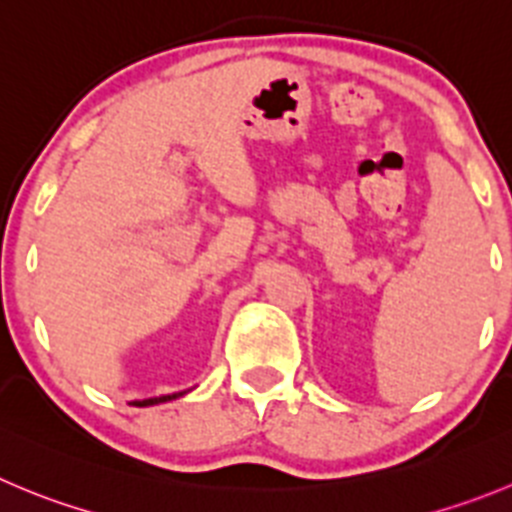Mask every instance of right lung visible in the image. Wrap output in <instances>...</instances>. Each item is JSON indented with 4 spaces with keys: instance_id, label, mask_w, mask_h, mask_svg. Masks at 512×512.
Segmentation results:
<instances>
[{
    "instance_id": "right-lung-1",
    "label": "right lung",
    "mask_w": 512,
    "mask_h": 512,
    "mask_svg": "<svg viewBox=\"0 0 512 512\" xmlns=\"http://www.w3.org/2000/svg\"><path fill=\"white\" fill-rule=\"evenodd\" d=\"M186 391H179V394H166V396H154V399H143V401H133L136 407H154V404H164V401H171V399H179V396H184Z\"/></svg>"
}]
</instances>
